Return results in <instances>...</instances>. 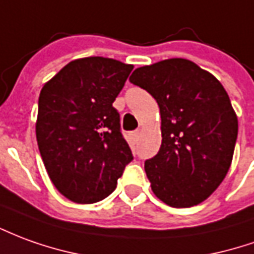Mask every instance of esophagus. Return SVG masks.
<instances>
[{"label":"esophagus","mask_w":254,"mask_h":254,"mask_svg":"<svg viewBox=\"0 0 254 254\" xmlns=\"http://www.w3.org/2000/svg\"><path fill=\"white\" fill-rule=\"evenodd\" d=\"M139 137H140V130H134V132L130 133V139H132L134 143L139 140Z\"/></svg>","instance_id":"esophagus-1"}]
</instances>
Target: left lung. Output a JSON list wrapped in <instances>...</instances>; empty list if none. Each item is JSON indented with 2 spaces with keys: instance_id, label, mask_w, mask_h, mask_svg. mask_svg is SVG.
I'll use <instances>...</instances> for the list:
<instances>
[{
  "instance_id": "obj_1",
  "label": "left lung",
  "mask_w": 254,
  "mask_h": 254,
  "mask_svg": "<svg viewBox=\"0 0 254 254\" xmlns=\"http://www.w3.org/2000/svg\"><path fill=\"white\" fill-rule=\"evenodd\" d=\"M129 81L147 90L161 113V148L144 162L152 192L173 207L201 203L224 180L238 136L226 89L187 59L139 67Z\"/></svg>"
}]
</instances>
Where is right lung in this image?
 Segmentation results:
<instances>
[{
  "label": "right lung",
  "mask_w": 254,
  "mask_h": 254,
  "mask_svg": "<svg viewBox=\"0 0 254 254\" xmlns=\"http://www.w3.org/2000/svg\"><path fill=\"white\" fill-rule=\"evenodd\" d=\"M132 64L109 58L70 62L41 89L35 125L51 180L70 201L109 196L133 159L113 107Z\"/></svg>",
  "instance_id": "right-lung-1"
}]
</instances>
